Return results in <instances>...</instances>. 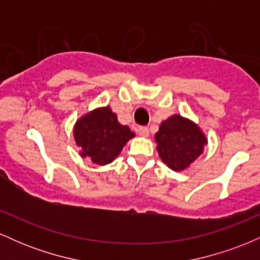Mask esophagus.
I'll return each mask as SVG.
<instances>
[{
	"mask_svg": "<svg viewBox=\"0 0 260 260\" xmlns=\"http://www.w3.org/2000/svg\"><path fill=\"white\" fill-rule=\"evenodd\" d=\"M137 133L142 137H148L149 136V129L148 127H138L137 128Z\"/></svg>",
	"mask_w": 260,
	"mask_h": 260,
	"instance_id": "34e87169",
	"label": "esophagus"
}]
</instances>
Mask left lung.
<instances>
[{
  "label": "left lung",
  "mask_w": 260,
  "mask_h": 260,
  "mask_svg": "<svg viewBox=\"0 0 260 260\" xmlns=\"http://www.w3.org/2000/svg\"><path fill=\"white\" fill-rule=\"evenodd\" d=\"M155 142L161 160L170 169L182 171L203 153L207 138L192 121L174 115L161 123Z\"/></svg>",
  "instance_id": "obj_1"
}]
</instances>
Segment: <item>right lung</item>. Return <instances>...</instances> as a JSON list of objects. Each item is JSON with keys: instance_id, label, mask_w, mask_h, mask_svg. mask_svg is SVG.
<instances>
[{"instance_id": "obj_1", "label": "right lung", "mask_w": 260, "mask_h": 260, "mask_svg": "<svg viewBox=\"0 0 260 260\" xmlns=\"http://www.w3.org/2000/svg\"><path fill=\"white\" fill-rule=\"evenodd\" d=\"M73 134L80 155L98 165L112 162L128 140L134 137L129 128L118 123L117 116L109 106L83 116L77 121Z\"/></svg>"}]
</instances>
